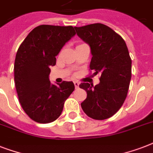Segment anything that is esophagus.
<instances>
[{"mask_svg":"<svg viewBox=\"0 0 153 153\" xmlns=\"http://www.w3.org/2000/svg\"><path fill=\"white\" fill-rule=\"evenodd\" d=\"M74 87L76 89H78L79 87V82H78L77 81H74Z\"/></svg>","mask_w":153,"mask_h":153,"instance_id":"34e87169","label":"esophagus"}]
</instances>
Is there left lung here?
Returning <instances> with one entry per match:
<instances>
[{
	"mask_svg": "<svg viewBox=\"0 0 153 153\" xmlns=\"http://www.w3.org/2000/svg\"><path fill=\"white\" fill-rule=\"evenodd\" d=\"M77 35L91 47L90 69L101 73L94 86L82 82L87 97L81 103L84 113L95 120H105L118 111L126 100L131 80L132 60L122 37L102 24L74 27Z\"/></svg>",
	"mask_w": 153,
	"mask_h": 153,
	"instance_id": "8db88e82",
	"label": "left lung"
}]
</instances>
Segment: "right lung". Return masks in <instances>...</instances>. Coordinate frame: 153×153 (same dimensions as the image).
Wrapping results in <instances>:
<instances>
[{
  "label": "right lung",
  "instance_id": "1",
  "mask_svg": "<svg viewBox=\"0 0 153 153\" xmlns=\"http://www.w3.org/2000/svg\"><path fill=\"white\" fill-rule=\"evenodd\" d=\"M74 35L72 26L39 25L18 48L14 64L16 90L24 111L38 123L55 121L74 91L72 82L55 86L49 74L50 67L56 63V55Z\"/></svg>",
  "mask_w": 153,
  "mask_h": 153
}]
</instances>
